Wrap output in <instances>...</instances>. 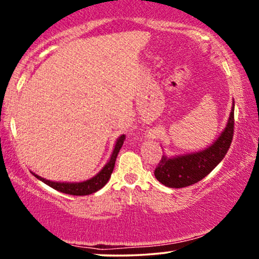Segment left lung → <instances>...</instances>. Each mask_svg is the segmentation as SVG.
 Instances as JSON below:
<instances>
[{
  "instance_id": "left-lung-1",
  "label": "left lung",
  "mask_w": 259,
  "mask_h": 259,
  "mask_svg": "<svg viewBox=\"0 0 259 259\" xmlns=\"http://www.w3.org/2000/svg\"><path fill=\"white\" fill-rule=\"evenodd\" d=\"M235 132V104L228 125L217 140L206 150L197 153L167 158L162 155L154 169V176L162 185L180 189L193 185L205 178L228 153Z\"/></svg>"
}]
</instances>
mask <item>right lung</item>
Returning a JSON list of instances; mask_svg holds the SVG:
<instances>
[{"label":"right lung","instance_id":"add662e5","mask_svg":"<svg viewBox=\"0 0 259 259\" xmlns=\"http://www.w3.org/2000/svg\"><path fill=\"white\" fill-rule=\"evenodd\" d=\"M125 139H126V136H123V134L121 137H119V139L116 140L115 147H114V150H113L112 157H111V159H109V161L105 165V167L102 168L97 176L93 177V178H91L90 180H86V182H82V183H56V182H51V180H46L44 178H41L40 176L35 175V173H33V172L31 173H33V175L36 177L37 179H40L41 182H44L45 184H47L48 186H51V187H53V189L58 190L62 193L72 194V196H87V194L94 193L100 189H102V187L107 184L109 178H111L113 168H114V165H115L116 157H118V153H119L120 148H121Z\"/></svg>","mask_w":259,"mask_h":259}]
</instances>
